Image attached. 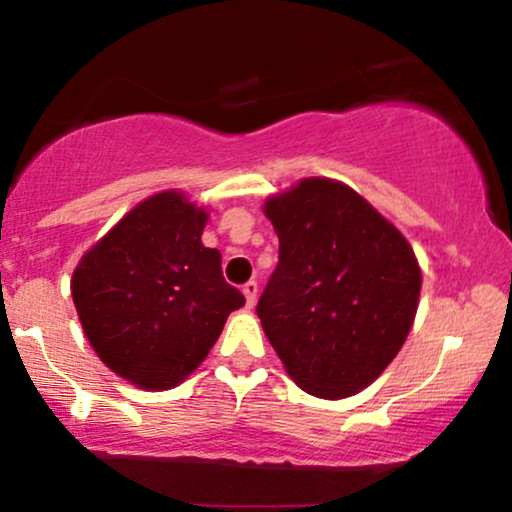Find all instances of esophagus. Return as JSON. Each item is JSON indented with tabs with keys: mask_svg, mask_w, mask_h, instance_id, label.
Returning a JSON list of instances; mask_svg holds the SVG:
<instances>
[{
	"mask_svg": "<svg viewBox=\"0 0 512 512\" xmlns=\"http://www.w3.org/2000/svg\"><path fill=\"white\" fill-rule=\"evenodd\" d=\"M243 293H245V301H248V308H255L257 293H260V286H257V281H248V284L243 286Z\"/></svg>",
	"mask_w": 512,
	"mask_h": 512,
	"instance_id": "obj_1",
	"label": "esophagus"
}]
</instances>
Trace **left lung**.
Returning <instances> with one entry per match:
<instances>
[{
  "mask_svg": "<svg viewBox=\"0 0 512 512\" xmlns=\"http://www.w3.org/2000/svg\"><path fill=\"white\" fill-rule=\"evenodd\" d=\"M262 209L279 236V264L257 303L269 344L308 395H356L414 325L421 267L409 240L330 178H303Z\"/></svg>",
  "mask_w": 512,
  "mask_h": 512,
  "instance_id": "left-lung-1",
  "label": "left lung"
}]
</instances>
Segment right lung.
<instances>
[{
	"label": "right lung",
	"mask_w": 512,
	"mask_h": 512,
	"mask_svg": "<svg viewBox=\"0 0 512 512\" xmlns=\"http://www.w3.org/2000/svg\"><path fill=\"white\" fill-rule=\"evenodd\" d=\"M207 209L166 190L129 209L81 257L72 298L98 358L139 390L180 385L245 298L204 248Z\"/></svg>",
	"instance_id": "obj_1"
}]
</instances>
